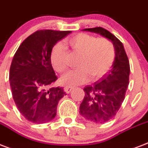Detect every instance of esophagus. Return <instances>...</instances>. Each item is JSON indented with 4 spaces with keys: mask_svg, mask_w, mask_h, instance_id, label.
I'll list each match as a JSON object with an SVG mask.
<instances>
[{
    "mask_svg": "<svg viewBox=\"0 0 148 148\" xmlns=\"http://www.w3.org/2000/svg\"><path fill=\"white\" fill-rule=\"evenodd\" d=\"M73 86H66L65 88H64V91L66 92V93H69V92L73 90Z\"/></svg>",
    "mask_w": 148,
    "mask_h": 148,
    "instance_id": "obj_1",
    "label": "esophagus"
}]
</instances>
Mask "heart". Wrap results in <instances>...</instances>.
I'll return each instance as SVG.
<instances>
[{"instance_id": "heart-1", "label": "heart", "mask_w": 148, "mask_h": 148, "mask_svg": "<svg viewBox=\"0 0 148 148\" xmlns=\"http://www.w3.org/2000/svg\"><path fill=\"white\" fill-rule=\"evenodd\" d=\"M66 42L81 58L77 63L79 69L69 71L62 76V84H80L88 79L89 75L92 79L99 77L110 69L115 60V47L113 42L105 38H98L80 33L66 39ZM51 62L54 69L58 73H63L67 68L66 49L61 42L54 46Z\"/></svg>"}]
</instances>
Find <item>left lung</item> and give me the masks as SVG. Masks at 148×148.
<instances>
[{
	"label": "left lung",
	"instance_id": "left-lung-1",
	"mask_svg": "<svg viewBox=\"0 0 148 148\" xmlns=\"http://www.w3.org/2000/svg\"><path fill=\"white\" fill-rule=\"evenodd\" d=\"M84 31L100 34L113 42L116 57L112 69L93 84L84 87L85 96L80 104V114L88 121L103 123L115 116L125 98L129 85L130 63L122 42L101 27Z\"/></svg>",
	"mask_w": 148,
	"mask_h": 148
}]
</instances>
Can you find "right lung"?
Masks as SVG:
<instances>
[{
    "instance_id": "right-lung-1",
    "label": "right lung",
    "mask_w": 148,
    "mask_h": 148,
    "mask_svg": "<svg viewBox=\"0 0 148 148\" xmlns=\"http://www.w3.org/2000/svg\"><path fill=\"white\" fill-rule=\"evenodd\" d=\"M71 31L43 29L23 41L12 59L9 80L18 110L35 123L49 122L56 116L58 103L65 96L51 62L52 48Z\"/></svg>"
}]
</instances>
